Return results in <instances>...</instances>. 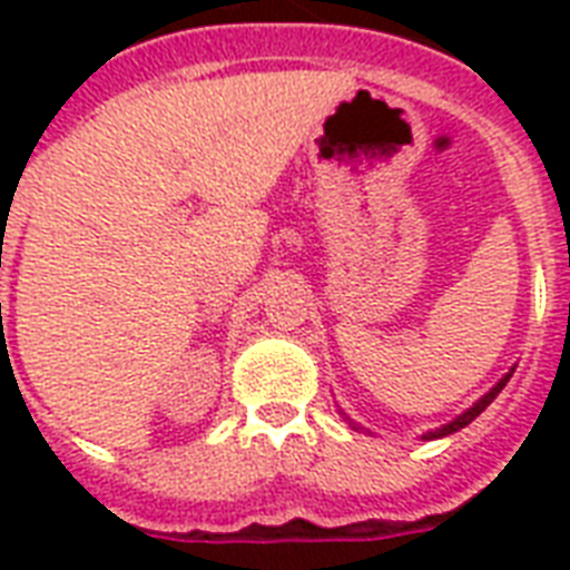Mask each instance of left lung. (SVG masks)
Returning a JSON list of instances; mask_svg holds the SVG:
<instances>
[{
  "label": "left lung",
  "mask_w": 570,
  "mask_h": 570,
  "mask_svg": "<svg viewBox=\"0 0 570 570\" xmlns=\"http://www.w3.org/2000/svg\"><path fill=\"white\" fill-rule=\"evenodd\" d=\"M512 379V373L505 375V379H500L497 381V387H491V393H485V396L479 399L476 405L473 407H468V411H464V414L459 416V420H452L450 425H443V429H438V432H429V434H423V438H443V434H452V432H459V429H464V425L468 423H473V420H476L479 414H482V411H485L488 405H491V402H494L497 399V393H500V390L505 387V381Z\"/></svg>",
  "instance_id": "8db88e82"
}]
</instances>
